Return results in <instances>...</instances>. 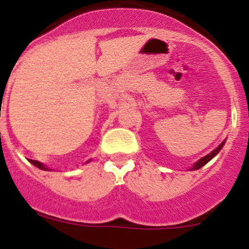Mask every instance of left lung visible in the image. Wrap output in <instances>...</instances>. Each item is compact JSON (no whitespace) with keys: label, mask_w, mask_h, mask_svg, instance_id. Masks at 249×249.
<instances>
[{"label":"left lung","mask_w":249,"mask_h":249,"mask_svg":"<svg viewBox=\"0 0 249 249\" xmlns=\"http://www.w3.org/2000/svg\"><path fill=\"white\" fill-rule=\"evenodd\" d=\"M224 144H225V141L222 142V143L220 144V145L217 146V148L215 149V150H213L212 153L208 154L207 156H204V158H202V159H200V160H198V161L193 165V167H192V170H198V169H200V167H202V166H204V165L207 164L208 161H210V160H212V159L214 158V156L216 155V154L219 153L220 150H221V148H222V146H224Z\"/></svg>","instance_id":"obj_1"}]
</instances>
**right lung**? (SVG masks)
<instances>
[{"label":"right lung","mask_w":249,"mask_h":249,"mask_svg":"<svg viewBox=\"0 0 249 249\" xmlns=\"http://www.w3.org/2000/svg\"><path fill=\"white\" fill-rule=\"evenodd\" d=\"M29 161L32 162L33 165H35V166H36V167H39V169H41V170H46V167H45L44 165L41 164V162L36 161V160H29Z\"/></svg>","instance_id":"obj_1"}]
</instances>
